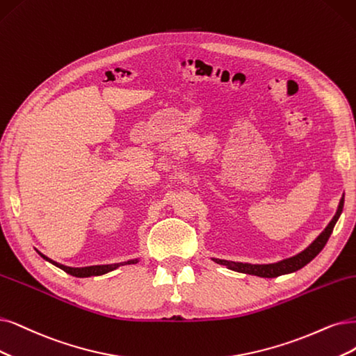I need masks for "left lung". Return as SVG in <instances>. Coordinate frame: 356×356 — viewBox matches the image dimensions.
<instances>
[{"instance_id":"left-lung-1","label":"left lung","mask_w":356,"mask_h":356,"mask_svg":"<svg viewBox=\"0 0 356 356\" xmlns=\"http://www.w3.org/2000/svg\"><path fill=\"white\" fill-rule=\"evenodd\" d=\"M343 204H345V195L341 196L334 217L332 218L330 222H328L327 227L318 234V238L315 239L307 249H304V251L299 252L295 257L282 259L279 262H273V264H249V262H234V261L218 259V258H213V261L220 266H226L229 270L245 273V274H252V275H258V277H267V279L279 277V275L289 274V273H295L302 267H305L308 262H311L323 251V248L325 246L328 238H330V234L336 226L341 211H343Z\"/></svg>"}]
</instances>
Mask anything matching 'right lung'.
<instances>
[{
  "instance_id": "obj_1",
  "label": "right lung",
  "mask_w": 356,
  "mask_h": 356,
  "mask_svg": "<svg viewBox=\"0 0 356 356\" xmlns=\"http://www.w3.org/2000/svg\"><path fill=\"white\" fill-rule=\"evenodd\" d=\"M39 255H41L45 261L51 262L52 266H56L58 268H61L63 271H65L70 275H74V277H90V275H102V274H107L118 267L122 266H127V264H136L138 259H129V261H124V262H117V264H107V266H89V267H67V266H63V264H58V262L52 261L51 258L45 257L44 254H41L39 251H36Z\"/></svg>"
}]
</instances>
